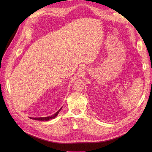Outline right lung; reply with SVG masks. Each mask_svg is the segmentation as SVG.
Masks as SVG:
<instances>
[{
	"label": "right lung",
	"mask_w": 152,
	"mask_h": 152,
	"mask_svg": "<svg viewBox=\"0 0 152 152\" xmlns=\"http://www.w3.org/2000/svg\"><path fill=\"white\" fill-rule=\"evenodd\" d=\"M61 108L59 109L56 113H54V115H51V116L46 117H39V118L38 117L37 118H36V117H35V118L30 117V118H32V119H34V120H37V121H49V120H50V119H52V118H54V117H56L57 116V115L59 113V111H60V110H61Z\"/></svg>",
	"instance_id": "right-lung-1"
}]
</instances>
